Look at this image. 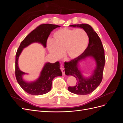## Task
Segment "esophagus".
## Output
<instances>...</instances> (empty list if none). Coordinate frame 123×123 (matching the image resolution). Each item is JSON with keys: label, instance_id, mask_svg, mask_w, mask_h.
I'll use <instances>...</instances> for the list:
<instances>
[{"label": "esophagus", "instance_id": "esophagus-1", "mask_svg": "<svg viewBox=\"0 0 123 123\" xmlns=\"http://www.w3.org/2000/svg\"><path fill=\"white\" fill-rule=\"evenodd\" d=\"M60 69H61V71H62V75H65V69H64V68H63L62 67H61Z\"/></svg>", "mask_w": 123, "mask_h": 123}]
</instances>
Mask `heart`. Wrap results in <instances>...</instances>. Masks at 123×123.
<instances>
[{
    "label": "heart",
    "instance_id": "heart-1",
    "mask_svg": "<svg viewBox=\"0 0 123 123\" xmlns=\"http://www.w3.org/2000/svg\"><path fill=\"white\" fill-rule=\"evenodd\" d=\"M88 42V35L84 30L62 28L54 33L53 39H48L47 45L54 57H61L64 51L67 57L74 59L84 52Z\"/></svg>",
    "mask_w": 123,
    "mask_h": 123
}]
</instances>
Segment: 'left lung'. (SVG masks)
I'll list each match as a JSON object with an SVG mask.
<instances>
[{
  "label": "left lung",
  "instance_id": "1",
  "mask_svg": "<svg viewBox=\"0 0 123 123\" xmlns=\"http://www.w3.org/2000/svg\"><path fill=\"white\" fill-rule=\"evenodd\" d=\"M70 26L83 28L87 33L89 40L87 49L80 57L65 62L66 75L73 76L76 79V84L74 86L69 87L68 90L76 94L86 95L94 91L102 80L105 63V52L99 36L90 25L81 24ZM88 56L95 58L97 62V67L92 75L89 79H85L78 68L77 64L80 61Z\"/></svg>",
  "mask_w": 123,
  "mask_h": 123
}]
</instances>
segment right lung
Here are the masks:
<instances>
[{"mask_svg": "<svg viewBox=\"0 0 123 123\" xmlns=\"http://www.w3.org/2000/svg\"><path fill=\"white\" fill-rule=\"evenodd\" d=\"M59 25L49 24H42L36 27L21 42L16 54L15 76L18 83L23 90L28 93L34 95L46 94L49 92L52 87V82L54 77L61 76L62 73L59 69L58 62L54 64L46 63L40 73L38 79L34 82L27 83L23 80L22 76L25 73L18 68V59L22 50L33 43H42L44 47H47V41L51 32Z\"/></svg>", "mask_w": 123, "mask_h": 123, "instance_id": "obj_1", "label": "right lung"}]
</instances>
